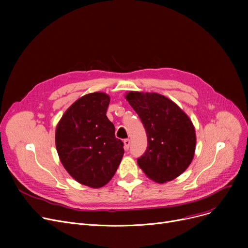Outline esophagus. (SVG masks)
<instances>
[{
    "instance_id": "1",
    "label": "esophagus",
    "mask_w": 248,
    "mask_h": 248,
    "mask_svg": "<svg viewBox=\"0 0 248 248\" xmlns=\"http://www.w3.org/2000/svg\"><path fill=\"white\" fill-rule=\"evenodd\" d=\"M124 150L127 151L129 148V145H131V140H129V139H125L124 140Z\"/></svg>"
}]
</instances>
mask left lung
<instances>
[{
  "instance_id": "8db88e82",
  "label": "left lung",
  "mask_w": 248,
  "mask_h": 248,
  "mask_svg": "<svg viewBox=\"0 0 248 248\" xmlns=\"http://www.w3.org/2000/svg\"><path fill=\"white\" fill-rule=\"evenodd\" d=\"M125 98L148 137L147 150L138 159L141 170L157 183L172 181L185 172L196 148V134L188 115L159 93L129 91Z\"/></svg>"
}]
</instances>
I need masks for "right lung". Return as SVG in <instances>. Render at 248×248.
<instances>
[{
	"label": "right lung",
	"instance_id": "right-lung-1",
	"mask_svg": "<svg viewBox=\"0 0 248 248\" xmlns=\"http://www.w3.org/2000/svg\"><path fill=\"white\" fill-rule=\"evenodd\" d=\"M109 96L93 93L77 99L59 121L55 144L63 167L78 183L100 188L115 174L124 142L108 119Z\"/></svg>",
	"mask_w": 248,
	"mask_h": 248
}]
</instances>
